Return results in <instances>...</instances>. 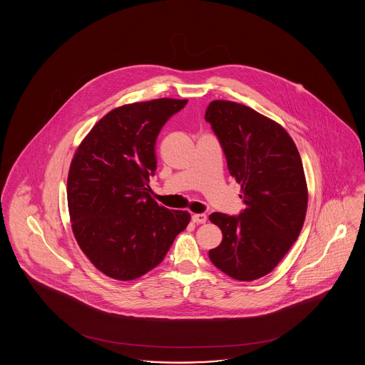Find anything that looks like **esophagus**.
Instances as JSON below:
<instances>
[{
	"label": "esophagus",
	"mask_w": 365,
	"mask_h": 365,
	"mask_svg": "<svg viewBox=\"0 0 365 365\" xmlns=\"http://www.w3.org/2000/svg\"><path fill=\"white\" fill-rule=\"evenodd\" d=\"M191 219H192V222L197 223V225H204L208 217H207L205 213H194V215L191 216Z\"/></svg>",
	"instance_id": "34e87169"
}]
</instances>
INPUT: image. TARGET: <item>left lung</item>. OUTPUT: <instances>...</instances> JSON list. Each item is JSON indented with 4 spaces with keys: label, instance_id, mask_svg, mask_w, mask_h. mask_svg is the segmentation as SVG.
<instances>
[{
    "label": "left lung",
    "instance_id": "left-lung-1",
    "mask_svg": "<svg viewBox=\"0 0 365 365\" xmlns=\"http://www.w3.org/2000/svg\"><path fill=\"white\" fill-rule=\"evenodd\" d=\"M205 120L245 204L237 216H209L223 232L209 259L228 277L250 282L269 274L301 232L308 207L302 161L286 130L246 105L212 101Z\"/></svg>",
    "mask_w": 365,
    "mask_h": 365
}]
</instances>
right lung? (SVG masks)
Segmentation results:
<instances>
[{
	"label": "right lung",
	"mask_w": 365,
	"mask_h": 365,
	"mask_svg": "<svg viewBox=\"0 0 365 365\" xmlns=\"http://www.w3.org/2000/svg\"><path fill=\"white\" fill-rule=\"evenodd\" d=\"M187 100L158 98L106 113L79 145L71 163L67 198L72 231L96 268L133 280L164 260L190 222L150 195L156 139Z\"/></svg>",
	"instance_id": "1"
}]
</instances>
